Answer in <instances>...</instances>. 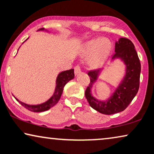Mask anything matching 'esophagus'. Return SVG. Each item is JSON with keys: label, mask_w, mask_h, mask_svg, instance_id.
I'll return each instance as SVG.
<instances>
[{"label": "esophagus", "mask_w": 154, "mask_h": 154, "mask_svg": "<svg viewBox=\"0 0 154 154\" xmlns=\"http://www.w3.org/2000/svg\"><path fill=\"white\" fill-rule=\"evenodd\" d=\"M81 72V68L79 66V65H77V66H75V74L76 75H78V74H79Z\"/></svg>", "instance_id": "esophagus-1"}]
</instances>
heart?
<instances>
[{
  "mask_svg": "<svg viewBox=\"0 0 154 154\" xmlns=\"http://www.w3.org/2000/svg\"><path fill=\"white\" fill-rule=\"evenodd\" d=\"M109 49L110 44L108 41L104 38L95 39L85 45L83 53L85 56H91L89 63L91 66H97L107 56Z\"/></svg>",
  "mask_w": 154,
  "mask_h": 154,
  "instance_id": "1",
  "label": "heart"
}]
</instances>
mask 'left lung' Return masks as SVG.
<instances>
[{
    "mask_svg": "<svg viewBox=\"0 0 154 154\" xmlns=\"http://www.w3.org/2000/svg\"><path fill=\"white\" fill-rule=\"evenodd\" d=\"M120 60L125 65V73L116 90L106 101L96 98L91 89L98 80L102 69L89 71L90 83L85 91V96L90 106L96 111L105 115H112L123 111L128 107L139 87L141 64L133 43L126 38H120L115 45V53L111 61Z\"/></svg>",
    "mask_w": 154,
    "mask_h": 154,
    "instance_id": "left-lung-1",
    "label": "left lung"
}]
</instances>
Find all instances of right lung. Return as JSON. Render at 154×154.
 Returning <instances> with one entry per match:
<instances>
[{
  "mask_svg": "<svg viewBox=\"0 0 154 154\" xmlns=\"http://www.w3.org/2000/svg\"><path fill=\"white\" fill-rule=\"evenodd\" d=\"M38 31H46V32H48V30L45 29L44 28L40 29H38ZM27 39H26V41ZM18 50H19V49H18ZM74 77H75L74 69L63 71L59 73L58 75V77H57L56 78V88H55L54 93H53V96L49 98L48 101H46V102H44V103H43L37 104V105H29V104L20 101L19 99H17V98L15 97V96H14V97L15 98V99L17 100L22 106H24V108H26V109L30 110V111L36 112L46 111V110H49L51 108H52L53 106H54L57 103H58L59 100H60L61 95H62L63 94V88H64L65 85H66L69 81H70L71 79H74Z\"/></svg>",
  "mask_w": 154,
  "mask_h": 154,
  "instance_id": "right-lung-1",
  "label": "right lung"
}]
</instances>
